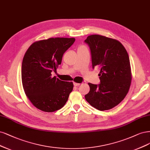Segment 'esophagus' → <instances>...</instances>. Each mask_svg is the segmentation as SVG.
<instances>
[{"instance_id":"obj_1","label":"esophagus","mask_w":150,"mask_h":150,"mask_svg":"<svg viewBox=\"0 0 150 150\" xmlns=\"http://www.w3.org/2000/svg\"><path fill=\"white\" fill-rule=\"evenodd\" d=\"M80 83H77V82H74V86H80Z\"/></svg>"}]
</instances>
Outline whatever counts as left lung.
Wrapping results in <instances>:
<instances>
[{
  "label": "left lung",
  "mask_w": 150,
  "mask_h": 150,
  "mask_svg": "<svg viewBox=\"0 0 150 150\" xmlns=\"http://www.w3.org/2000/svg\"><path fill=\"white\" fill-rule=\"evenodd\" d=\"M84 42L91 49L92 68H100V83H88L90 91L85 95V99L97 110L111 109L124 99L131 85L128 53L119 41L105 36L91 35Z\"/></svg>",
  "instance_id": "1"
}]
</instances>
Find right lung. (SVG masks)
Returning <instances> with one entry per match:
<instances>
[{
  "label": "right lung",
  "mask_w": 150,
  "mask_h": 150,
  "mask_svg": "<svg viewBox=\"0 0 150 150\" xmlns=\"http://www.w3.org/2000/svg\"><path fill=\"white\" fill-rule=\"evenodd\" d=\"M74 38H50L30 45L23 56L22 81L26 96L38 109L53 112L63 107L73 89V82L51 76Z\"/></svg>",
  "instance_id": "add662e5"
}]
</instances>
